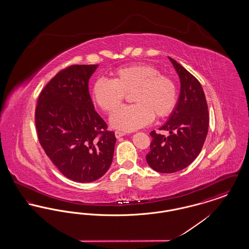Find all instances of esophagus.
<instances>
[{"instance_id": "esophagus-1", "label": "esophagus", "mask_w": 249, "mask_h": 249, "mask_svg": "<svg viewBox=\"0 0 249 249\" xmlns=\"http://www.w3.org/2000/svg\"><path fill=\"white\" fill-rule=\"evenodd\" d=\"M115 135H116L117 138H120V137H122V136L125 135V132L120 131V130H116V131H115Z\"/></svg>"}]
</instances>
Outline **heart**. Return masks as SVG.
<instances>
[{
    "label": "heart",
    "instance_id": "heart-1",
    "mask_svg": "<svg viewBox=\"0 0 249 249\" xmlns=\"http://www.w3.org/2000/svg\"><path fill=\"white\" fill-rule=\"evenodd\" d=\"M134 105L117 109L127 94ZM92 100L105 112H112L110 122L119 130L131 131L150 124L155 116L163 119L178 106V89L168 75L145 63L120 67L112 72V80L99 78L92 87Z\"/></svg>",
    "mask_w": 249,
    "mask_h": 249
}]
</instances>
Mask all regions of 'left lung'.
<instances>
[{"mask_svg":"<svg viewBox=\"0 0 249 249\" xmlns=\"http://www.w3.org/2000/svg\"><path fill=\"white\" fill-rule=\"evenodd\" d=\"M178 71L181 89L178 106L160 130H168L165 137L153 130L150 151L145 156L153 170L172 174L185 169L200 154L205 141L209 115L205 95L199 80L178 61L169 57Z\"/></svg>","mask_w":249,"mask_h":249,"instance_id":"1","label":"left lung"}]
</instances>
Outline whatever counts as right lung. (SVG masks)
Instances as JSON below:
<instances>
[{
    "instance_id": "obj_1",
    "label": "right lung",
    "mask_w": 249,
    "mask_h": 249,
    "mask_svg": "<svg viewBox=\"0 0 249 249\" xmlns=\"http://www.w3.org/2000/svg\"><path fill=\"white\" fill-rule=\"evenodd\" d=\"M97 67L74 64L60 70L40 92L36 108L37 136L45 153L64 177L79 183L107 173L117 141L89 92Z\"/></svg>"
}]
</instances>
